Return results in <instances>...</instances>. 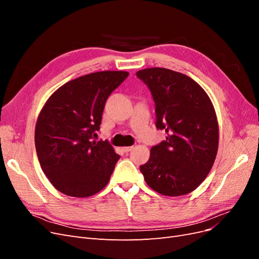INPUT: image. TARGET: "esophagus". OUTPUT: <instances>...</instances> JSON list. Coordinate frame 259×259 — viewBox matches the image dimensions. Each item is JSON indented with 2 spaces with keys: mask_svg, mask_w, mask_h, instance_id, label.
Here are the masks:
<instances>
[{
  "mask_svg": "<svg viewBox=\"0 0 259 259\" xmlns=\"http://www.w3.org/2000/svg\"><path fill=\"white\" fill-rule=\"evenodd\" d=\"M133 148H134V147L131 146V147H123L122 149H123L124 152H130L131 150H133Z\"/></svg>",
  "mask_w": 259,
  "mask_h": 259,
  "instance_id": "1",
  "label": "esophagus"
}]
</instances>
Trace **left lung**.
<instances>
[{
  "label": "left lung",
  "instance_id": "1",
  "mask_svg": "<svg viewBox=\"0 0 259 259\" xmlns=\"http://www.w3.org/2000/svg\"><path fill=\"white\" fill-rule=\"evenodd\" d=\"M136 75L150 89L155 125L167 135L151 148L140 171L158 193H190L206 178L218 150L219 128L211 100L191 77L173 70L147 68Z\"/></svg>",
  "mask_w": 259,
  "mask_h": 259
}]
</instances>
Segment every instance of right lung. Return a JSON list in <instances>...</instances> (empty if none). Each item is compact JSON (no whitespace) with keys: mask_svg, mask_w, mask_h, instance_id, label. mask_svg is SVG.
<instances>
[{"mask_svg":"<svg viewBox=\"0 0 259 259\" xmlns=\"http://www.w3.org/2000/svg\"><path fill=\"white\" fill-rule=\"evenodd\" d=\"M128 75L100 71L71 80L46 100L35 124L38 162L58 191L86 198L107 186L120 155L108 142H96L106 100Z\"/></svg>","mask_w":259,"mask_h":259,"instance_id":"add662e5","label":"right lung"}]
</instances>
